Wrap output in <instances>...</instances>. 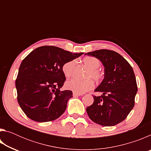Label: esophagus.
Masks as SVG:
<instances>
[{"mask_svg":"<svg viewBox=\"0 0 151 151\" xmlns=\"http://www.w3.org/2000/svg\"><path fill=\"white\" fill-rule=\"evenodd\" d=\"M73 96H78L82 95V94H79V93H75V92H73Z\"/></svg>","mask_w":151,"mask_h":151,"instance_id":"1","label":"esophagus"}]
</instances>
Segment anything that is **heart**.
I'll return each instance as SVG.
<instances>
[{
	"label": "heart",
	"instance_id": "b5f03b06",
	"mask_svg": "<svg viewBox=\"0 0 151 151\" xmlns=\"http://www.w3.org/2000/svg\"><path fill=\"white\" fill-rule=\"evenodd\" d=\"M83 62L86 67L89 68L86 74V78H92L96 83H100L103 81L104 74L101 70L98 69L101 65L100 60L98 58L93 57H86L83 59ZM76 64V61L75 60H71L64 64L62 70L66 78H70L74 75ZM65 86L68 90L75 92L76 93L83 94L93 88L94 82L91 78H86L85 80L73 78L66 82Z\"/></svg>",
	"mask_w": 151,
	"mask_h": 151
}]
</instances>
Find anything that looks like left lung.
Segmentation results:
<instances>
[{"mask_svg": "<svg viewBox=\"0 0 151 151\" xmlns=\"http://www.w3.org/2000/svg\"><path fill=\"white\" fill-rule=\"evenodd\" d=\"M101 61L104 77L94 91V103L86 108L92 121L104 127L114 126L127 118L134 105L136 78L131 65L118 52L101 49L86 53Z\"/></svg>", "mask_w": 151, "mask_h": 151, "instance_id": "obj_1", "label": "left lung"}]
</instances>
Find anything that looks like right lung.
<instances>
[{
	"mask_svg": "<svg viewBox=\"0 0 151 151\" xmlns=\"http://www.w3.org/2000/svg\"><path fill=\"white\" fill-rule=\"evenodd\" d=\"M84 53H72L53 46H42L28 55L20 64L15 82L17 100L29 119L52 121L65 111L73 92L60 88L66 80L65 63Z\"/></svg>",
	"mask_w": 151,
	"mask_h": 151,
	"instance_id": "right-lung-1",
	"label": "right lung"
}]
</instances>
